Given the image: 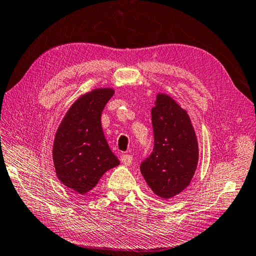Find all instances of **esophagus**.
I'll use <instances>...</instances> for the list:
<instances>
[{
  "label": "esophagus",
  "mask_w": 256,
  "mask_h": 256,
  "mask_svg": "<svg viewBox=\"0 0 256 256\" xmlns=\"http://www.w3.org/2000/svg\"><path fill=\"white\" fill-rule=\"evenodd\" d=\"M132 160H133V157L132 155H128V154H124L121 156V162L122 164L125 166H130L132 164Z\"/></svg>",
  "instance_id": "obj_1"
}]
</instances>
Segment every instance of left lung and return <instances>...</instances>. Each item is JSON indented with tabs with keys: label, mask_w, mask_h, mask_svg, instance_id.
<instances>
[{
	"label": "left lung",
	"mask_w": 256,
	"mask_h": 256,
	"mask_svg": "<svg viewBox=\"0 0 256 256\" xmlns=\"http://www.w3.org/2000/svg\"><path fill=\"white\" fill-rule=\"evenodd\" d=\"M152 124L154 150L140 164V172L155 194L170 199L192 182L198 165V140L187 111L166 94L156 96Z\"/></svg>",
	"instance_id": "obj_1"
}]
</instances>
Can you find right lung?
Returning a JSON list of instances; mask_svg holds the SVG:
<instances>
[{
  "label": "right lung",
  "instance_id": "add662e5",
  "mask_svg": "<svg viewBox=\"0 0 256 256\" xmlns=\"http://www.w3.org/2000/svg\"><path fill=\"white\" fill-rule=\"evenodd\" d=\"M114 94L112 88H98L80 96L69 108L55 134L52 160L64 186L84 194L96 187L108 170L120 164L101 125V114Z\"/></svg>",
  "mask_w": 256,
  "mask_h": 256
}]
</instances>
